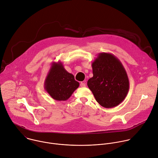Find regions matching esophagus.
I'll use <instances>...</instances> for the list:
<instances>
[{"label":"esophagus","instance_id":"obj_1","mask_svg":"<svg viewBox=\"0 0 158 158\" xmlns=\"http://www.w3.org/2000/svg\"><path fill=\"white\" fill-rule=\"evenodd\" d=\"M80 86L82 87H85V84L84 83V82H81V83L80 84Z\"/></svg>","mask_w":158,"mask_h":158}]
</instances>
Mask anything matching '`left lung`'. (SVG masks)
<instances>
[{
	"mask_svg": "<svg viewBox=\"0 0 158 158\" xmlns=\"http://www.w3.org/2000/svg\"><path fill=\"white\" fill-rule=\"evenodd\" d=\"M93 77L87 85L97 102L105 108L122 103L129 90V79L125 68L114 55L100 52L92 63Z\"/></svg>",
	"mask_w": 158,
	"mask_h": 158,
	"instance_id": "1",
	"label": "left lung"
}]
</instances>
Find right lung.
<instances>
[{
  "label": "right lung",
  "mask_w": 158,
  "mask_h": 158,
  "mask_svg": "<svg viewBox=\"0 0 158 158\" xmlns=\"http://www.w3.org/2000/svg\"><path fill=\"white\" fill-rule=\"evenodd\" d=\"M44 89L55 100H67L79 86L73 74L68 73L60 61L51 63L44 81Z\"/></svg>",
  "instance_id": "1"
}]
</instances>
